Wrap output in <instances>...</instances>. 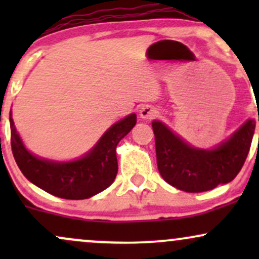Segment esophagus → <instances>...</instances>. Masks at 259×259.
I'll list each match as a JSON object with an SVG mask.
<instances>
[{"instance_id": "esophagus-1", "label": "esophagus", "mask_w": 259, "mask_h": 259, "mask_svg": "<svg viewBox=\"0 0 259 259\" xmlns=\"http://www.w3.org/2000/svg\"><path fill=\"white\" fill-rule=\"evenodd\" d=\"M158 115V111H157V108H154L152 106H145L144 108L140 111V117L142 118V119H154V118Z\"/></svg>"}]
</instances>
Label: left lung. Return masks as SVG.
<instances>
[{"instance_id": "8db88e82", "label": "left lung", "mask_w": 259, "mask_h": 259, "mask_svg": "<svg viewBox=\"0 0 259 259\" xmlns=\"http://www.w3.org/2000/svg\"><path fill=\"white\" fill-rule=\"evenodd\" d=\"M152 127L163 179L183 191L203 192L230 183L239 174L251 147L255 121L248 119L213 150L190 146L162 121H152Z\"/></svg>"}]
</instances>
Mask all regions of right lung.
Returning a JSON list of instances; mask_svg holds the SVG:
<instances>
[{
    "instance_id": "obj_1",
    "label": "right lung",
    "mask_w": 259,
    "mask_h": 259,
    "mask_svg": "<svg viewBox=\"0 0 259 259\" xmlns=\"http://www.w3.org/2000/svg\"><path fill=\"white\" fill-rule=\"evenodd\" d=\"M10 123L12 152L26 179L57 197L84 200L103 191L114 181L118 173L115 148L135 126L136 114H129L113 124L91 151L72 162H55L34 156L26 150L18 135L12 113Z\"/></svg>"
}]
</instances>
